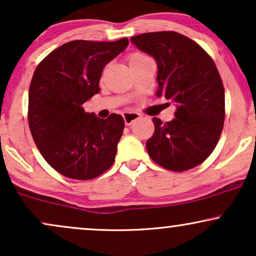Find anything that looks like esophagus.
<instances>
[{"mask_svg": "<svg viewBox=\"0 0 256 256\" xmlns=\"http://www.w3.org/2000/svg\"><path fill=\"white\" fill-rule=\"evenodd\" d=\"M122 118H124V122L126 125H131L134 120H137L139 118V114L136 112H125L122 114Z\"/></svg>", "mask_w": 256, "mask_h": 256, "instance_id": "obj_1", "label": "esophagus"}]
</instances>
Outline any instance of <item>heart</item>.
I'll return each mask as SVG.
<instances>
[{
  "mask_svg": "<svg viewBox=\"0 0 256 256\" xmlns=\"http://www.w3.org/2000/svg\"><path fill=\"white\" fill-rule=\"evenodd\" d=\"M150 59L146 54L144 53H140V52H134V53H132L128 56V64H138V62H142V61H145Z\"/></svg>",
  "mask_w": 256,
  "mask_h": 256,
  "instance_id": "1",
  "label": "heart"
}]
</instances>
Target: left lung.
<instances>
[{"label": "left lung", "instance_id": "left-lung-1", "mask_svg": "<svg viewBox=\"0 0 256 256\" xmlns=\"http://www.w3.org/2000/svg\"><path fill=\"white\" fill-rule=\"evenodd\" d=\"M131 41L157 61V96H166L177 108L171 122L152 119L148 156L176 172L200 166L218 145L226 116L224 87L214 60L176 32L144 33Z\"/></svg>", "mask_w": 256, "mask_h": 256}]
</instances>
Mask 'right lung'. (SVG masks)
I'll return each mask as SVG.
<instances>
[{"mask_svg": "<svg viewBox=\"0 0 256 256\" xmlns=\"http://www.w3.org/2000/svg\"><path fill=\"white\" fill-rule=\"evenodd\" d=\"M113 42L70 41L38 64L28 96V124L38 151L64 177L87 180L114 163L124 119H100L82 105L99 93L102 68L128 47Z\"/></svg>", "mask_w": 256, "mask_h": 256, "instance_id": "right-lung-1", "label": "right lung"}]
</instances>
